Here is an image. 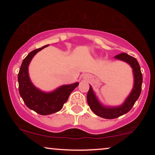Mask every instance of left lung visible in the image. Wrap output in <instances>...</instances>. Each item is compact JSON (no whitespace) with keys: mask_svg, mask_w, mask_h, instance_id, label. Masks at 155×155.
Wrapping results in <instances>:
<instances>
[{"mask_svg":"<svg viewBox=\"0 0 155 155\" xmlns=\"http://www.w3.org/2000/svg\"><path fill=\"white\" fill-rule=\"evenodd\" d=\"M114 58L128 63L133 69V81H134L133 87L128 96L125 99L124 102L116 107L104 105L99 100L98 97L96 96V94L90 84V90L87 95V100L90 109L97 116L107 119H113L128 113L132 109L135 101L139 98L141 92L142 83H143V75H142L140 67L136 59L126 53L118 54L114 56Z\"/></svg>","mask_w":155,"mask_h":155,"instance_id":"obj_1","label":"left lung"}]
</instances>
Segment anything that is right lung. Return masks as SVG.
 Here are the masks:
<instances>
[{"instance_id": "add662e5", "label": "right lung", "mask_w": 155, "mask_h": 155, "mask_svg": "<svg viewBox=\"0 0 155 155\" xmlns=\"http://www.w3.org/2000/svg\"><path fill=\"white\" fill-rule=\"evenodd\" d=\"M48 45L32 51L23 60L18 73L19 92L29 109L41 115H49L61 110L71 93L79 82L61 85L51 92H44L34 85L29 75V65L33 57Z\"/></svg>"}]
</instances>
